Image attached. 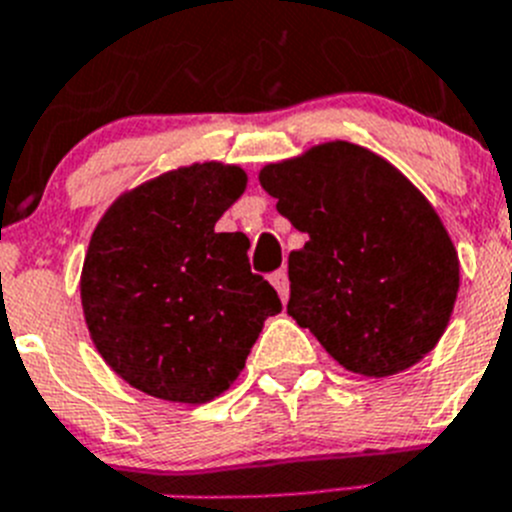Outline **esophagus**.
<instances>
[{
  "mask_svg": "<svg viewBox=\"0 0 512 512\" xmlns=\"http://www.w3.org/2000/svg\"><path fill=\"white\" fill-rule=\"evenodd\" d=\"M270 283H273L275 286V291H278V296H281V301H288V291H291V288H288V273L286 270H275L273 275H270Z\"/></svg>",
  "mask_w": 512,
  "mask_h": 512,
  "instance_id": "34e87169",
  "label": "esophagus"
}]
</instances>
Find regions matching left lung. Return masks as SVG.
<instances>
[{"label": "left lung", "instance_id": "left-lung-1", "mask_svg": "<svg viewBox=\"0 0 512 512\" xmlns=\"http://www.w3.org/2000/svg\"><path fill=\"white\" fill-rule=\"evenodd\" d=\"M260 185L309 234L288 255V314L353 373L384 379L438 345L459 293V255L428 198L348 141L265 164Z\"/></svg>", "mask_w": 512, "mask_h": 512}]
</instances>
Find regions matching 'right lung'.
I'll return each instance as SVG.
<instances>
[{"mask_svg":"<svg viewBox=\"0 0 512 512\" xmlns=\"http://www.w3.org/2000/svg\"><path fill=\"white\" fill-rule=\"evenodd\" d=\"M244 188L237 164L177 167L123 193L92 231L79 281L84 322L133 389L211 402L237 381L265 319L283 309L250 270V239L216 231Z\"/></svg>","mask_w":512,"mask_h":512,"instance_id":"1","label":"right lung"}]
</instances>
